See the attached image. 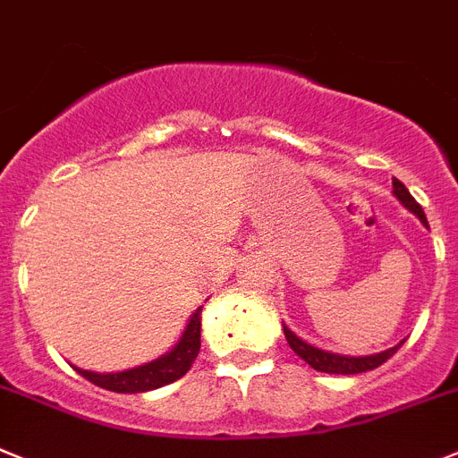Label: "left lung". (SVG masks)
I'll return each mask as SVG.
<instances>
[{"label":"left lung","mask_w":458,"mask_h":458,"mask_svg":"<svg viewBox=\"0 0 458 458\" xmlns=\"http://www.w3.org/2000/svg\"><path fill=\"white\" fill-rule=\"evenodd\" d=\"M392 189H394L392 193L396 196V200H399L401 205L408 209V212L415 214L424 228H428V221H427V216H424V209L417 205L415 198L411 196V191L405 189L399 180H392ZM284 334H285V341H288L290 348L295 350L297 355H300L301 360L309 364V367L316 369V371H323V373H341V376H352V373H364V371H371V369H377L380 364H383V361H387L389 357L394 355L396 350L401 348V344H403V341H401V344L394 345V348H387V350H383V352H376V355L350 357V355H339V352H329V350L316 348V345L306 344V341H301L300 336H297L293 329L285 327V325H284Z\"/></svg>","instance_id":"8db88e82"}]
</instances>
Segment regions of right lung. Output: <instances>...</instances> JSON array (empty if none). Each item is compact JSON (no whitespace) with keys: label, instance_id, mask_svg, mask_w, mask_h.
Listing matches in <instances>:
<instances>
[{"label":"right lung","instance_id":"obj_1","mask_svg":"<svg viewBox=\"0 0 458 458\" xmlns=\"http://www.w3.org/2000/svg\"><path fill=\"white\" fill-rule=\"evenodd\" d=\"M200 313L202 306H198L196 313L189 318V325L182 332L180 341L165 355L147 361V364L117 373L85 371L81 367L73 369L82 377H87L89 383L110 389V392H119V394H138V392H149V389H158L163 385L174 383L189 371L191 364L196 361L198 352H200Z\"/></svg>","mask_w":458,"mask_h":458}]
</instances>
